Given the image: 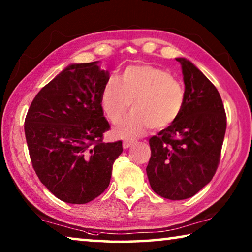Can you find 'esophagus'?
Here are the masks:
<instances>
[{
    "label": "esophagus",
    "mask_w": 252,
    "mask_h": 252,
    "mask_svg": "<svg viewBox=\"0 0 252 252\" xmlns=\"http://www.w3.org/2000/svg\"><path fill=\"white\" fill-rule=\"evenodd\" d=\"M132 144H133V141H132V140H125V141H123V148L127 149L130 148Z\"/></svg>",
    "instance_id": "obj_1"
}]
</instances>
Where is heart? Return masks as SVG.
<instances>
[{
  "instance_id": "b5f03b06",
  "label": "heart",
  "mask_w": 252,
  "mask_h": 252,
  "mask_svg": "<svg viewBox=\"0 0 252 252\" xmlns=\"http://www.w3.org/2000/svg\"><path fill=\"white\" fill-rule=\"evenodd\" d=\"M101 108L105 117L119 123L132 102V112L116 129L125 138L143 133L149 126L163 129L180 116L185 104V89L161 67L134 64L126 67L119 80L111 78L101 91Z\"/></svg>"
}]
</instances>
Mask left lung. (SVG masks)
<instances>
[{"label":"left lung","instance_id":"obj_1","mask_svg":"<svg viewBox=\"0 0 252 252\" xmlns=\"http://www.w3.org/2000/svg\"><path fill=\"white\" fill-rule=\"evenodd\" d=\"M180 62L185 104L180 116L149 140L147 176L152 190L169 200L191 198L218 168L227 117L217 88L185 58Z\"/></svg>","mask_w":252,"mask_h":252}]
</instances>
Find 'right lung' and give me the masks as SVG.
I'll return each mask as SVG.
<instances>
[{"instance_id": "add662e5", "label": "right lung", "mask_w": 252, "mask_h": 252, "mask_svg": "<svg viewBox=\"0 0 252 252\" xmlns=\"http://www.w3.org/2000/svg\"><path fill=\"white\" fill-rule=\"evenodd\" d=\"M99 61L70 64L41 89L25 118V138L40 181L58 199L82 204L109 187L122 141L105 143L110 129L101 91L110 79Z\"/></svg>"}]
</instances>
